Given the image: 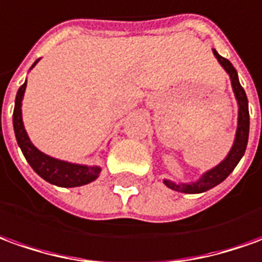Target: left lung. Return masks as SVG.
Masks as SVG:
<instances>
[{
  "label": "left lung",
  "instance_id": "8db88e82",
  "mask_svg": "<svg viewBox=\"0 0 262 262\" xmlns=\"http://www.w3.org/2000/svg\"><path fill=\"white\" fill-rule=\"evenodd\" d=\"M215 58L218 62L223 66L225 71L228 73L231 78V85H232V91L235 94V98L238 102V125H237V134H235V140L231 147L230 152L225 157L223 161L218 164L217 167H214L210 171L204 172L201 178L195 181V183L189 184H177L169 181V180H164V184L168 188L178 191V192H184V194H200V192H205L208 189L214 188L215 185L221 184L227 177L230 176L237 167L239 160L243 158V155L247 148V142H248V134H250V113H248V100L245 95L244 88L239 84L238 79V74L235 68L232 67L230 61L224 57H221L215 50H212Z\"/></svg>",
  "mask_w": 262,
  "mask_h": 262
}]
</instances>
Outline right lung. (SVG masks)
<instances>
[{"label":"right lung","instance_id":"right-lung-1","mask_svg":"<svg viewBox=\"0 0 262 262\" xmlns=\"http://www.w3.org/2000/svg\"><path fill=\"white\" fill-rule=\"evenodd\" d=\"M37 62L38 59L32 64V67H35ZM25 88H27V81L19 86L17 97H15L12 124H14V133H15L18 145L23 151L25 160L31 165V168L41 178H44L47 183L58 185V187L71 188V187H81V185H85L88 183H93L94 180H97L100 176V167H97V165L88 167V165H81V164L61 161V160L52 158L50 155L41 152L32 144L27 131H25L24 122H23V111H21Z\"/></svg>","mask_w":262,"mask_h":262}]
</instances>
